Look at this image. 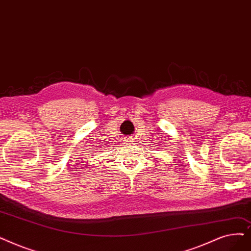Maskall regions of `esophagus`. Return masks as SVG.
<instances>
[{"instance_id": "34e87169", "label": "esophagus", "mask_w": 251, "mask_h": 251, "mask_svg": "<svg viewBox=\"0 0 251 251\" xmlns=\"http://www.w3.org/2000/svg\"><path fill=\"white\" fill-rule=\"evenodd\" d=\"M125 140H126V144H128V145H132L134 143V138L133 137H128Z\"/></svg>"}]
</instances>
